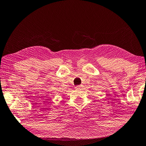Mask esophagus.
Segmentation results:
<instances>
[{
	"mask_svg": "<svg viewBox=\"0 0 146 146\" xmlns=\"http://www.w3.org/2000/svg\"><path fill=\"white\" fill-rule=\"evenodd\" d=\"M75 89H81V86H76V87H75Z\"/></svg>",
	"mask_w": 146,
	"mask_h": 146,
	"instance_id": "esophagus-1",
	"label": "esophagus"
}]
</instances>
